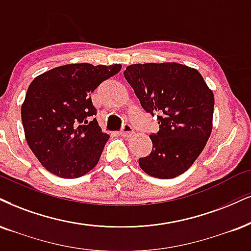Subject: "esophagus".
Listing matches in <instances>:
<instances>
[{
	"label": "esophagus",
	"mask_w": 251,
	"mask_h": 251,
	"mask_svg": "<svg viewBox=\"0 0 251 251\" xmlns=\"http://www.w3.org/2000/svg\"><path fill=\"white\" fill-rule=\"evenodd\" d=\"M132 132H134V128H132L131 125L126 123V125L122 126V129H121L120 135L123 136V137H129V136L132 135Z\"/></svg>",
	"instance_id": "34e87169"
}]
</instances>
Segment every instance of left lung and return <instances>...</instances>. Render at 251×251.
Returning <instances> with one entry per match:
<instances>
[{
  "mask_svg": "<svg viewBox=\"0 0 251 251\" xmlns=\"http://www.w3.org/2000/svg\"><path fill=\"white\" fill-rule=\"evenodd\" d=\"M141 106L157 116L152 151L138 159L151 177L171 179L191 168L212 132L214 95L196 69L177 63L134 64L123 72Z\"/></svg>",
  "mask_w": 251,
  "mask_h": 251,
  "instance_id": "obj_1",
  "label": "left lung"
}]
</instances>
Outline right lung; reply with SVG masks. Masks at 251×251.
Returning a JSON list of instances; mask_svg holds the SVG:
<instances>
[{
	"instance_id": "1",
	"label": "right lung",
	"mask_w": 251,
	"mask_h": 251,
	"mask_svg": "<svg viewBox=\"0 0 251 251\" xmlns=\"http://www.w3.org/2000/svg\"><path fill=\"white\" fill-rule=\"evenodd\" d=\"M120 64H69L33 79L22 106L27 144L49 172L79 178L97 165L109 135L102 132L91 94Z\"/></svg>"
}]
</instances>
